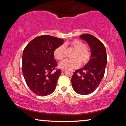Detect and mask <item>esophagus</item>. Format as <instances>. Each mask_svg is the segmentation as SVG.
<instances>
[{
  "label": "esophagus",
  "mask_w": 126,
  "mask_h": 126,
  "mask_svg": "<svg viewBox=\"0 0 126 126\" xmlns=\"http://www.w3.org/2000/svg\"><path fill=\"white\" fill-rule=\"evenodd\" d=\"M61 70H62V72H63V71H64V70H65V69H62Z\"/></svg>",
  "instance_id": "esophagus-1"
}]
</instances>
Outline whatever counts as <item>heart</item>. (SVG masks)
<instances>
[{
    "label": "heart",
    "instance_id": "heart-1",
    "mask_svg": "<svg viewBox=\"0 0 126 126\" xmlns=\"http://www.w3.org/2000/svg\"><path fill=\"white\" fill-rule=\"evenodd\" d=\"M70 46L75 50L73 55L74 59H65L59 63V67L62 69H73L78 68L82 65L86 64L90 59V53L86 49L85 43L79 40H74L70 43ZM66 55V48L64 45L59 46L54 51V56L57 60H62Z\"/></svg>",
    "mask_w": 126,
    "mask_h": 126
}]
</instances>
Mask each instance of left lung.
I'll use <instances>...</instances> for the list:
<instances>
[{"label": "left lung", "instance_id": "obj_1", "mask_svg": "<svg viewBox=\"0 0 126 126\" xmlns=\"http://www.w3.org/2000/svg\"><path fill=\"white\" fill-rule=\"evenodd\" d=\"M80 38L87 42L91 56L83 68L77 70L71 78L72 86L77 93L87 95L94 91L104 77L107 62L105 46L92 34H84Z\"/></svg>", "mask_w": 126, "mask_h": 126}]
</instances>
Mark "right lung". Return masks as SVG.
<instances>
[{
	"label": "right lung",
	"instance_id": "1",
	"mask_svg": "<svg viewBox=\"0 0 126 126\" xmlns=\"http://www.w3.org/2000/svg\"><path fill=\"white\" fill-rule=\"evenodd\" d=\"M64 40L49 35L38 36L28 44L22 54V73L30 89L36 95L46 96L55 91L60 69L54 51Z\"/></svg>",
	"mask_w": 126,
	"mask_h": 126
}]
</instances>
